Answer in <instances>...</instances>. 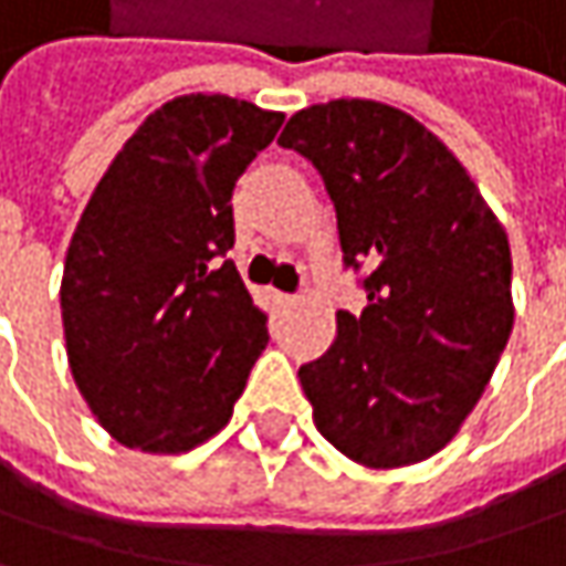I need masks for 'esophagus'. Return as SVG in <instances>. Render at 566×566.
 I'll return each mask as SVG.
<instances>
[{
	"mask_svg": "<svg viewBox=\"0 0 566 566\" xmlns=\"http://www.w3.org/2000/svg\"><path fill=\"white\" fill-rule=\"evenodd\" d=\"M272 297H275V304H279V307H291V304H297V294H284V291H275Z\"/></svg>",
	"mask_w": 566,
	"mask_h": 566,
	"instance_id": "obj_1",
	"label": "esophagus"
}]
</instances>
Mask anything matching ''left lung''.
Masks as SVG:
<instances>
[{"label":"left lung","instance_id":"1","mask_svg":"<svg viewBox=\"0 0 566 566\" xmlns=\"http://www.w3.org/2000/svg\"><path fill=\"white\" fill-rule=\"evenodd\" d=\"M284 150L314 163L343 262L371 265L368 307L297 378L319 436L365 468H407L454 439L513 333V259L468 169L416 117L368 98L311 105Z\"/></svg>","mask_w":566,"mask_h":566}]
</instances>
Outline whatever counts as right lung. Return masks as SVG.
Wrapping results in <instances>:
<instances>
[{"mask_svg":"<svg viewBox=\"0 0 566 566\" xmlns=\"http://www.w3.org/2000/svg\"><path fill=\"white\" fill-rule=\"evenodd\" d=\"M282 120L230 95H179L134 130L85 205L60 284L66 358L127 449L208 442L269 343L227 252L237 179Z\"/></svg>","mask_w":566,"mask_h":566,"instance_id":"1","label":"right lung"}]
</instances>
